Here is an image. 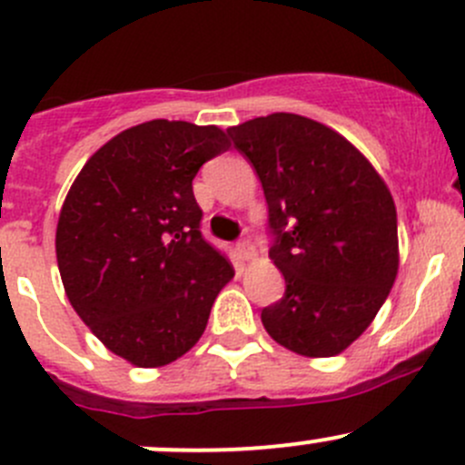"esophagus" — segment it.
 I'll return each mask as SVG.
<instances>
[{"instance_id":"obj_1","label":"esophagus","mask_w":465,"mask_h":465,"mask_svg":"<svg viewBox=\"0 0 465 465\" xmlns=\"http://www.w3.org/2000/svg\"><path fill=\"white\" fill-rule=\"evenodd\" d=\"M236 252H238V256H241L242 261L254 259V254H256L254 245H252L250 241H241V242H236Z\"/></svg>"}]
</instances>
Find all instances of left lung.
<instances>
[{
	"label": "left lung",
	"instance_id": "1",
	"mask_svg": "<svg viewBox=\"0 0 465 465\" xmlns=\"http://www.w3.org/2000/svg\"><path fill=\"white\" fill-rule=\"evenodd\" d=\"M256 168L285 294L262 308L274 341L332 358L376 320L398 274L396 204L349 139L308 116L274 112L227 130Z\"/></svg>",
	"mask_w": 465,
	"mask_h": 465
}]
</instances>
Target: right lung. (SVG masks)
<instances>
[{"label":"right lung","instance_id":"right-lung-1","mask_svg":"<svg viewBox=\"0 0 465 465\" xmlns=\"http://www.w3.org/2000/svg\"><path fill=\"white\" fill-rule=\"evenodd\" d=\"M218 125L154 119L96 150L55 229L69 303L119 358L142 369L193 349L233 267L200 233L193 177L229 150Z\"/></svg>","mask_w":465,"mask_h":465}]
</instances>
